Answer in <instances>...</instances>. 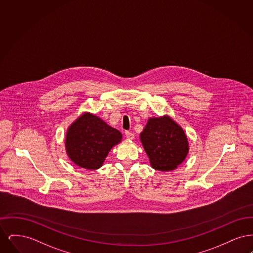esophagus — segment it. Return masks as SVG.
<instances>
[{"label":"esophagus","instance_id":"obj_1","mask_svg":"<svg viewBox=\"0 0 253 253\" xmlns=\"http://www.w3.org/2000/svg\"><path fill=\"white\" fill-rule=\"evenodd\" d=\"M125 135H126V137H127L128 139H133V136H134V134H133L132 132H129V131H126V132H125Z\"/></svg>","mask_w":253,"mask_h":253}]
</instances>
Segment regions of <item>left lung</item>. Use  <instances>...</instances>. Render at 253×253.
Returning <instances> with one entry per match:
<instances>
[{
    "mask_svg": "<svg viewBox=\"0 0 253 253\" xmlns=\"http://www.w3.org/2000/svg\"><path fill=\"white\" fill-rule=\"evenodd\" d=\"M140 140L152 167L158 170L177 168L189 153L186 133L169 116L149 119Z\"/></svg>",
    "mask_w": 253,
    "mask_h": 253,
    "instance_id": "left-lung-1",
    "label": "left lung"
}]
</instances>
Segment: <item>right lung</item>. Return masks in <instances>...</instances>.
Returning <instances> with one entry per match:
<instances>
[{"label":"right lung","mask_w":253,"mask_h":253,"mask_svg":"<svg viewBox=\"0 0 253 253\" xmlns=\"http://www.w3.org/2000/svg\"><path fill=\"white\" fill-rule=\"evenodd\" d=\"M122 139L121 132L93 114L84 113L69 126L65 137L67 156L77 166L100 168L110 150Z\"/></svg>","instance_id":"right-lung-1"}]
</instances>
